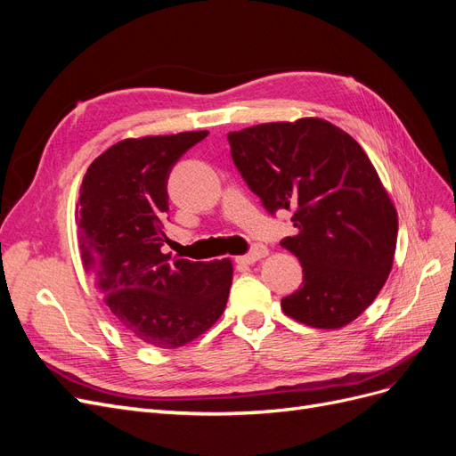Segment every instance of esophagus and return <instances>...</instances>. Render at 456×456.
Returning a JSON list of instances; mask_svg holds the SVG:
<instances>
[{"mask_svg":"<svg viewBox=\"0 0 456 456\" xmlns=\"http://www.w3.org/2000/svg\"><path fill=\"white\" fill-rule=\"evenodd\" d=\"M268 255V249L265 245H256L253 247V251H249L247 255H241V256H236V262L238 265H255L256 260L265 258Z\"/></svg>","mask_w":456,"mask_h":456,"instance_id":"34e87169","label":"esophagus"}]
</instances>
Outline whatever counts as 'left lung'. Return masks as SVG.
I'll return each instance as SVG.
<instances>
[{
    "label": "left lung",
    "mask_w": 456,
    "mask_h": 456,
    "mask_svg": "<svg viewBox=\"0 0 456 456\" xmlns=\"http://www.w3.org/2000/svg\"><path fill=\"white\" fill-rule=\"evenodd\" d=\"M228 141L262 205L293 211L298 232L281 247L305 281L281 300L285 315L315 329L352 323L388 280L397 241L395 205L365 150L322 118L260 123Z\"/></svg>",
    "instance_id": "1"
}]
</instances>
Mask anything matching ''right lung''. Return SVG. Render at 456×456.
Listing matches in <instances>:
<instances>
[{"mask_svg": "<svg viewBox=\"0 0 456 456\" xmlns=\"http://www.w3.org/2000/svg\"><path fill=\"white\" fill-rule=\"evenodd\" d=\"M207 134L119 141L89 165L79 186L76 223L84 270L119 325L156 348L184 346L226 308L230 258L191 262L161 251L169 171Z\"/></svg>", "mask_w": 456, "mask_h": 456, "instance_id": "add662e5", "label": "right lung"}]
</instances>
